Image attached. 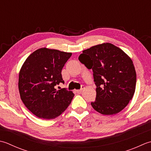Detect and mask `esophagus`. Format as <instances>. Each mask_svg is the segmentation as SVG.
<instances>
[{"mask_svg": "<svg viewBox=\"0 0 151 151\" xmlns=\"http://www.w3.org/2000/svg\"><path fill=\"white\" fill-rule=\"evenodd\" d=\"M84 88V86H82V88H81V89H80V90H76V92L77 93H78V94H79V93H81V92H82V91H83V89Z\"/></svg>", "mask_w": 151, "mask_h": 151, "instance_id": "obj_1", "label": "esophagus"}]
</instances>
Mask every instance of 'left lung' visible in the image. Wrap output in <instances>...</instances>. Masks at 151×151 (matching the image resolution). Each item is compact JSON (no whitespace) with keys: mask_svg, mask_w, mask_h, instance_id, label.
Returning <instances> with one entry per match:
<instances>
[{"mask_svg":"<svg viewBox=\"0 0 151 151\" xmlns=\"http://www.w3.org/2000/svg\"><path fill=\"white\" fill-rule=\"evenodd\" d=\"M79 60L93 71L96 97L91 106L94 110L105 115L121 111L136 90V72L130 57L115 45L103 43L83 51Z\"/></svg>","mask_w":151,"mask_h":151,"instance_id":"left-lung-1","label":"left lung"}]
</instances>
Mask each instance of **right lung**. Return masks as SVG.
<instances>
[{
    "mask_svg": "<svg viewBox=\"0 0 151 151\" xmlns=\"http://www.w3.org/2000/svg\"><path fill=\"white\" fill-rule=\"evenodd\" d=\"M71 56L72 53L43 47L30 54L21 66L18 81L21 99L38 117L56 118L71 103L72 91L55 88L64 83L61 71Z\"/></svg>",
    "mask_w": 151,
    "mask_h": 151,
    "instance_id": "obj_1",
    "label": "right lung"
}]
</instances>
